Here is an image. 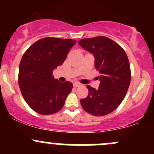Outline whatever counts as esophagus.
Segmentation results:
<instances>
[{
  "label": "esophagus",
  "instance_id": "esophagus-1",
  "mask_svg": "<svg viewBox=\"0 0 154 154\" xmlns=\"http://www.w3.org/2000/svg\"><path fill=\"white\" fill-rule=\"evenodd\" d=\"M80 86H82V85H81L80 83H78V82L74 83V87L75 88H78V87H80Z\"/></svg>",
  "mask_w": 154,
  "mask_h": 154
}]
</instances>
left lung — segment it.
Wrapping results in <instances>:
<instances>
[{
    "mask_svg": "<svg viewBox=\"0 0 154 154\" xmlns=\"http://www.w3.org/2000/svg\"><path fill=\"white\" fill-rule=\"evenodd\" d=\"M78 43L95 56V67L100 80L97 90L86 86L89 93L80 100L81 105L93 116L107 115L119 106L128 91L131 80L128 57L119 44L107 37L85 38Z\"/></svg>",
    "mask_w": 154,
    "mask_h": 154,
    "instance_id": "1",
    "label": "left lung"
}]
</instances>
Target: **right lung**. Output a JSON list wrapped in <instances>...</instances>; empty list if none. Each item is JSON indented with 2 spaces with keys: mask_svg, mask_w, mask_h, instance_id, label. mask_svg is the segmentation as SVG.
<instances>
[{
  "mask_svg": "<svg viewBox=\"0 0 154 154\" xmlns=\"http://www.w3.org/2000/svg\"><path fill=\"white\" fill-rule=\"evenodd\" d=\"M75 40L45 38L33 43L25 51L19 69V85L23 98L35 112L50 115L64 105L73 85L54 79L53 70L61 66Z\"/></svg>",
  "mask_w": 154,
  "mask_h": 154,
  "instance_id": "1",
  "label": "right lung"
}]
</instances>
